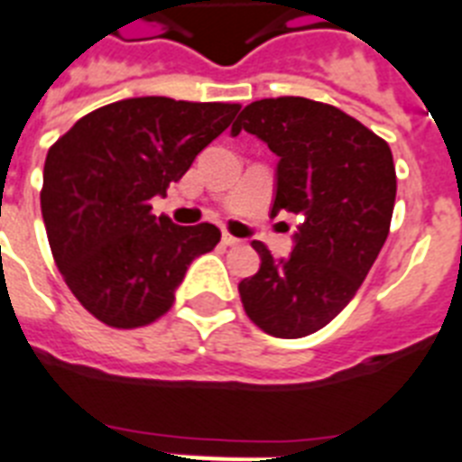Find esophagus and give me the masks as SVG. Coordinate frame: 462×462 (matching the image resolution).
Here are the masks:
<instances>
[{
  "label": "esophagus",
  "mask_w": 462,
  "mask_h": 462,
  "mask_svg": "<svg viewBox=\"0 0 462 462\" xmlns=\"http://www.w3.org/2000/svg\"><path fill=\"white\" fill-rule=\"evenodd\" d=\"M222 243H224V245H226V247H234V245H238L240 240L236 238V236L228 234V231H224V234H222Z\"/></svg>",
  "instance_id": "obj_1"
}]
</instances>
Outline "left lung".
Returning a JSON list of instances; mask_svg holds the SVG:
<instances>
[{
  "instance_id": "obj_1",
  "label": "left lung",
  "mask_w": 462,
  "mask_h": 462,
  "mask_svg": "<svg viewBox=\"0 0 462 462\" xmlns=\"http://www.w3.org/2000/svg\"><path fill=\"white\" fill-rule=\"evenodd\" d=\"M240 129L278 155L272 215L302 217L288 259L254 240L262 264L238 283L240 302L264 333L295 340L333 321L371 272L390 234L394 160L359 120L302 97L250 103L231 134Z\"/></svg>"
}]
</instances>
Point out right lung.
<instances>
[{
	"label": "right lung",
	"instance_id": "obj_1",
	"mask_svg": "<svg viewBox=\"0 0 462 462\" xmlns=\"http://www.w3.org/2000/svg\"><path fill=\"white\" fill-rule=\"evenodd\" d=\"M238 103L125 98L79 117L47 153L40 203L53 262L78 302L110 328H141L174 304L215 224L153 215L196 155L231 125Z\"/></svg>",
	"mask_w": 462,
	"mask_h": 462
}]
</instances>
